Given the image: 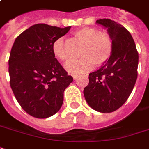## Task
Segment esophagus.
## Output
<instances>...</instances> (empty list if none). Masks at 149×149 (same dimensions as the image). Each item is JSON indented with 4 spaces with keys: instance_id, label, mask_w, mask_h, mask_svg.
<instances>
[{
    "instance_id": "1",
    "label": "esophagus",
    "mask_w": 149,
    "mask_h": 149,
    "mask_svg": "<svg viewBox=\"0 0 149 149\" xmlns=\"http://www.w3.org/2000/svg\"><path fill=\"white\" fill-rule=\"evenodd\" d=\"M72 77H73L74 80H75V79H77V78H78V75H76V74H73V75H72Z\"/></svg>"
}]
</instances>
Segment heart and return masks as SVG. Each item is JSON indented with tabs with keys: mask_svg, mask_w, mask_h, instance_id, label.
I'll list each match as a JSON object with an SVG mask.
<instances>
[{
	"mask_svg": "<svg viewBox=\"0 0 149 149\" xmlns=\"http://www.w3.org/2000/svg\"><path fill=\"white\" fill-rule=\"evenodd\" d=\"M74 35L84 47L80 52L81 59L68 61L64 66L66 70L73 74L86 73L93 68V64L100 67L107 62L112 52V41L110 35L99 32L97 28H80ZM52 52L61 61L68 60V54L63 38L56 40L52 44Z\"/></svg>",
	"mask_w": 149,
	"mask_h": 149,
	"instance_id": "1",
	"label": "heart"
}]
</instances>
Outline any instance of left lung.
<instances>
[{"instance_id":"1","label":"left lung","mask_w":149,"mask_h":149,"mask_svg":"<svg viewBox=\"0 0 149 149\" xmlns=\"http://www.w3.org/2000/svg\"><path fill=\"white\" fill-rule=\"evenodd\" d=\"M96 23L107 28L112 52L107 62L89 75L83 93L88 104L102 113L115 111L128 99L137 78L138 52L131 34L121 24L108 19Z\"/></svg>"}]
</instances>
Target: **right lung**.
I'll return each mask as SVG.
<instances>
[{"instance_id": "obj_1", "label": "right lung", "mask_w": 149, "mask_h": 149, "mask_svg": "<svg viewBox=\"0 0 149 149\" xmlns=\"http://www.w3.org/2000/svg\"><path fill=\"white\" fill-rule=\"evenodd\" d=\"M64 28L38 23L16 38L8 60L10 86L26 112L45 118L59 111L63 92L73 81L52 52V44L65 35Z\"/></svg>"}]
</instances>
